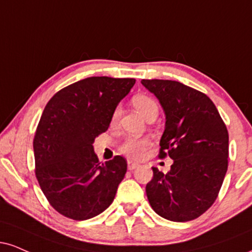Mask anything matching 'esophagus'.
I'll use <instances>...</instances> for the list:
<instances>
[{
    "mask_svg": "<svg viewBox=\"0 0 252 252\" xmlns=\"http://www.w3.org/2000/svg\"><path fill=\"white\" fill-rule=\"evenodd\" d=\"M138 166H139L138 163L131 162V160H129V162H128V169H129L130 171H131V170H135V169H136V168H138Z\"/></svg>",
    "mask_w": 252,
    "mask_h": 252,
    "instance_id": "obj_1",
    "label": "esophagus"
}]
</instances>
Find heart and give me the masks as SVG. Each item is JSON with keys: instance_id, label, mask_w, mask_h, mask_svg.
Returning a JSON list of instances; mask_svg holds the SVG:
<instances>
[{"instance_id": "b5f03b06", "label": "heart", "mask_w": 252, "mask_h": 252, "mask_svg": "<svg viewBox=\"0 0 252 252\" xmlns=\"http://www.w3.org/2000/svg\"><path fill=\"white\" fill-rule=\"evenodd\" d=\"M132 105L136 110L143 116L145 120L150 116H157L158 114V107L157 103L153 98L147 95H136L132 97ZM121 115V108L117 107L111 115V123H116ZM151 145L149 138H135L130 137L126 139V142L121 147V151L132 159H139L144 155L145 150Z\"/></svg>"}]
</instances>
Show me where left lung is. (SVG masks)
<instances>
[{
	"label": "left lung",
	"instance_id": "obj_1",
	"mask_svg": "<svg viewBox=\"0 0 252 252\" xmlns=\"http://www.w3.org/2000/svg\"><path fill=\"white\" fill-rule=\"evenodd\" d=\"M165 115L159 157L174 159L168 174L153 168L145 187L151 208L172 222L204 214L217 198L228 170L229 135L209 97L176 81L142 80Z\"/></svg>",
	"mask_w": 252,
	"mask_h": 252
}]
</instances>
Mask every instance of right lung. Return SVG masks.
Returning a JSON list of instances; mask_svg holds the SVG:
<instances>
[{"label":"right lung","instance_id":"1","mask_svg":"<svg viewBox=\"0 0 252 252\" xmlns=\"http://www.w3.org/2000/svg\"><path fill=\"white\" fill-rule=\"evenodd\" d=\"M135 78L88 77L50 98L36 129V178L51 207L75 220H89L111 204L126 172L122 156L101 163L93 143L107 131L118 103Z\"/></svg>","mask_w":252,"mask_h":252}]
</instances>
